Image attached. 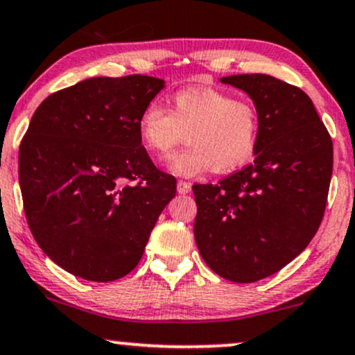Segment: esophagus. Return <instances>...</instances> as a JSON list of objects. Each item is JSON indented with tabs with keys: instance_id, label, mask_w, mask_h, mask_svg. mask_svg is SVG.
<instances>
[{
	"instance_id": "1",
	"label": "esophagus",
	"mask_w": 355,
	"mask_h": 355,
	"mask_svg": "<svg viewBox=\"0 0 355 355\" xmlns=\"http://www.w3.org/2000/svg\"><path fill=\"white\" fill-rule=\"evenodd\" d=\"M178 192L179 194H187V192H191V182L178 181Z\"/></svg>"
}]
</instances>
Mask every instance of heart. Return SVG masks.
Wrapping results in <instances>:
<instances>
[{
	"mask_svg": "<svg viewBox=\"0 0 355 355\" xmlns=\"http://www.w3.org/2000/svg\"><path fill=\"white\" fill-rule=\"evenodd\" d=\"M138 133L146 150L166 157L187 138L186 148L169 161L171 173L194 178L230 173L250 161L258 137V112L250 100L232 97L214 87H186L174 92L171 110L151 102L138 118Z\"/></svg>",
	"mask_w": 355,
	"mask_h": 355,
	"instance_id": "heart-1",
	"label": "heart"
}]
</instances>
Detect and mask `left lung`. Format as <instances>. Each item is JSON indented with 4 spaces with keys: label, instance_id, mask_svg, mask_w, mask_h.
I'll list each match as a JSON object with an SVG mask.
<instances>
[{
    "label": "left lung",
    "instance_id": "obj_1",
    "mask_svg": "<svg viewBox=\"0 0 355 355\" xmlns=\"http://www.w3.org/2000/svg\"><path fill=\"white\" fill-rule=\"evenodd\" d=\"M258 112L250 166L218 184H196L194 239L211 270L235 283L277 273L321 225L332 176V141L311 98L265 73L220 78Z\"/></svg>",
    "mask_w": 355,
    "mask_h": 355
}]
</instances>
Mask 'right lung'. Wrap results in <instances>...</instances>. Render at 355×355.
Instances as JSON below:
<instances>
[{
  "label": "right lung",
  "instance_id": "add662e5",
  "mask_svg": "<svg viewBox=\"0 0 355 355\" xmlns=\"http://www.w3.org/2000/svg\"><path fill=\"white\" fill-rule=\"evenodd\" d=\"M164 89L148 76L92 77L52 94L19 146L31 234L54 263L107 283L141 260L157 217L176 196L141 146L138 118Z\"/></svg>",
  "mask_w": 355,
  "mask_h": 355
}]
</instances>
